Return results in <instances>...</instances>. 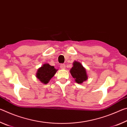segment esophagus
I'll return each mask as SVG.
<instances>
[{"label": "esophagus", "mask_w": 127, "mask_h": 127, "mask_svg": "<svg viewBox=\"0 0 127 127\" xmlns=\"http://www.w3.org/2000/svg\"><path fill=\"white\" fill-rule=\"evenodd\" d=\"M60 68L62 69H64L65 68V65L64 64H62L60 65Z\"/></svg>", "instance_id": "1"}]
</instances>
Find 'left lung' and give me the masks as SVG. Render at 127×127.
<instances>
[{
	"label": "left lung",
	"mask_w": 127,
	"mask_h": 127,
	"mask_svg": "<svg viewBox=\"0 0 127 127\" xmlns=\"http://www.w3.org/2000/svg\"><path fill=\"white\" fill-rule=\"evenodd\" d=\"M73 65V66L70 70V74L77 83L79 84L82 83L83 82L86 81L88 78L86 69L78 62L74 61Z\"/></svg>",
	"instance_id": "8db88e82"
}]
</instances>
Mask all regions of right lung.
Masks as SVG:
<instances>
[{
  "instance_id": "right-lung-1",
  "label": "right lung",
  "mask_w": 127,
  "mask_h": 127,
  "mask_svg": "<svg viewBox=\"0 0 127 127\" xmlns=\"http://www.w3.org/2000/svg\"><path fill=\"white\" fill-rule=\"evenodd\" d=\"M57 70V69L54 68V66L49 65L48 63L44 64L38 69L36 76L41 82L46 84L54 76Z\"/></svg>"
}]
</instances>
